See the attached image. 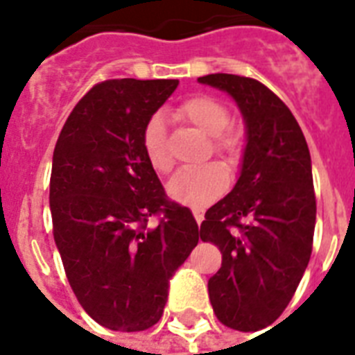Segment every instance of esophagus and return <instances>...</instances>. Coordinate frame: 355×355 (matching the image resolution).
<instances>
[{
  "instance_id": "1",
  "label": "esophagus",
  "mask_w": 355,
  "mask_h": 355,
  "mask_svg": "<svg viewBox=\"0 0 355 355\" xmlns=\"http://www.w3.org/2000/svg\"><path fill=\"white\" fill-rule=\"evenodd\" d=\"M193 217H195V221H197V225H200V223L205 221V214L200 210H197V208H193Z\"/></svg>"
}]
</instances>
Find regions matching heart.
I'll list each match as a JSON object with an SVG mask.
<instances>
[{"label":"heart","mask_w":355,"mask_h":355,"mask_svg":"<svg viewBox=\"0 0 355 355\" xmlns=\"http://www.w3.org/2000/svg\"><path fill=\"white\" fill-rule=\"evenodd\" d=\"M177 118L191 123L200 132L211 136V149L225 155H236L239 139L236 134L223 132L230 121L227 107L214 97L195 96L177 108ZM141 149L145 160L156 173H167L173 160L167 149L164 118L155 114L147 119L141 132ZM228 173L221 164H202L186 167L167 184V195L178 205L202 208L227 191Z\"/></svg>","instance_id":"heart-1"}]
</instances>
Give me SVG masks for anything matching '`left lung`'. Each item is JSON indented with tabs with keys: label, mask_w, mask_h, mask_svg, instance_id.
I'll return each instance as SVG.
<instances>
[{
	"label": "left lung",
	"mask_w": 355,
	"mask_h": 355,
	"mask_svg": "<svg viewBox=\"0 0 355 355\" xmlns=\"http://www.w3.org/2000/svg\"><path fill=\"white\" fill-rule=\"evenodd\" d=\"M197 80L232 97L245 123L239 177L200 225V239L223 254L208 280L210 302L225 326L258 331L287 308L309 263L317 216L311 156L291 110L267 86L230 73Z\"/></svg>",
	"instance_id": "left-lung-1"
}]
</instances>
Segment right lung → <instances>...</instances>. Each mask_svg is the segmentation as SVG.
<instances>
[{"label": "right lung", "instance_id": "right-lung-1", "mask_svg": "<svg viewBox=\"0 0 355 355\" xmlns=\"http://www.w3.org/2000/svg\"><path fill=\"white\" fill-rule=\"evenodd\" d=\"M177 86L105 80L77 103L55 145L53 236L75 297L108 330L156 324L171 276L199 243L195 217L166 199L141 149L145 123ZM156 213L161 223L149 227Z\"/></svg>", "mask_w": 355, "mask_h": 355}]
</instances>
